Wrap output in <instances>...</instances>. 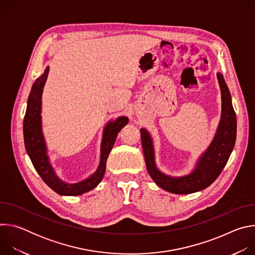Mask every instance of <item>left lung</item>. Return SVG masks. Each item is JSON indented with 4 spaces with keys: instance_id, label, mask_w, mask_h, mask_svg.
I'll return each instance as SVG.
<instances>
[{
    "instance_id": "1",
    "label": "left lung",
    "mask_w": 255,
    "mask_h": 255,
    "mask_svg": "<svg viewBox=\"0 0 255 255\" xmlns=\"http://www.w3.org/2000/svg\"><path fill=\"white\" fill-rule=\"evenodd\" d=\"M217 78L222 97L221 120L210 146L200 156L195 169L190 174L174 177L161 172L155 164L150 134L146 129H140L142 148L148 173L158 187L169 193L187 195L208 188L220 175L234 148L237 128L236 114L223 75L218 72Z\"/></svg>"
}]
</instances>
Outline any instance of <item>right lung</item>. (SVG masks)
I'll use <instances>...</instances> for the list:
<instances>
[{
	"label": "right lung",
	"mask_w": 255,
	"mask_h": 255,
	"mask_svg": "<svg viewBox=\"0 0 255 255\" xmlns=\"http://www.w3.org/2000/svg\"><path fill=\"white\" fill-rule=\"evenodd\" d=\"M49 67L47 66L44 74L36 79L32 86L28 102L26 114L23 123L24 143L26 151L36 169L43 179L44 183L55 193L61 196H80L95 189L103 179L106 170V162L111 152L118 133L127 125L129 119L127 117H119L115 121L108 122L104 129V134L101 144V158L97 170L88 178L75 184H67L62 181L55 173L50 164L47 147L42 133L41 107H42V92L47 80Z\"/></svg>",
	"instance_id": "1"
}]
</instances>
